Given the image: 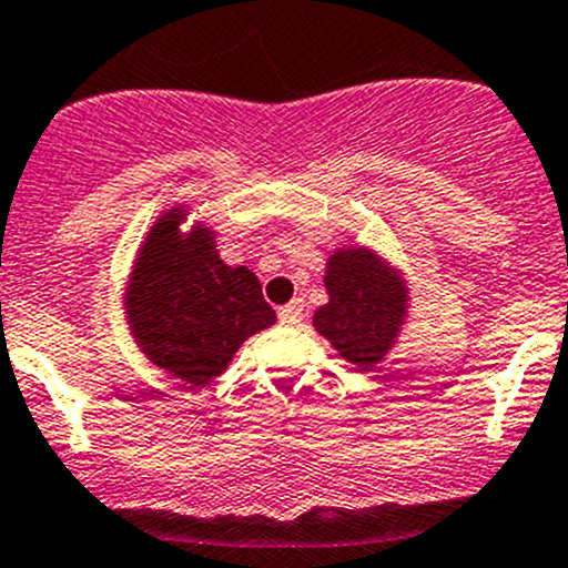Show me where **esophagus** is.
Segmentation results:
<instances>
[{"label":"esophagus","mask_w":568,"mask_h":568,"mask_svg":"<svg viewBox=\"0 0 568 568\" xmlns=\"http://www.w3.org/2000/svg\"><path fill=\"white\" fill-rule=\"evenodd\" d=\"M301 317H304V301H301V298L290 301V304H284L278 310V321L287 323V326H295V323H301Z\"/></svg>","instance_id":"1"}]
</instances>
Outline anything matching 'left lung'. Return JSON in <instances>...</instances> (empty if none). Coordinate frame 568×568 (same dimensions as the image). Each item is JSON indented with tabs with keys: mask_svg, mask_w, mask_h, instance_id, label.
<instances>
[{
	"mask_svg": "<svg viewBox=\"0 0 568 568\" xmlns=\"http://www.w3.org/2000/svg\"><path fill=\"white\" fill-rule=\"evenodd\" d=\"M312 326L356 371H376L409 323V281L393 258L371 245H339L326 256Z\"/></svg>",
	"mask_w": 568,
	"mask_h": 568,
	"instance_id": "8db88e82",
	"label": "left lung"
}]
</instances>
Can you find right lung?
Instances as JSON below:
<instances>
[{
  "mask_svg": "<svg viewBox=\"0 0 568 568\" xmlns=\"http://www.w3.org/2000/svg\"><path fill=\"white\" fill-rule=\"evenodd\" d=\"M128 334L153 368L192 387L229 371L247 337L275 323L245 264L220 258L217 231L178 200L153 220L122 287Z\"/></svg>",
  "mask_w": 568,
  "mask_h": 568,
  "instance_id": "obj_1",
  "label": "right lung"
}]
</instances>
